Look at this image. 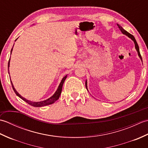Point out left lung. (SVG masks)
Returning <instances> with one entry per match:
<instances>
[{"label": "left lung", "instance_id": "8db88e82", "mask_svg": "<svg viewBox=\"0 0 148 148\" xmlns=\"http://www.w3.org/2000/svg\"><path fill=\"white\" fill-rule=\"evenodd\" d=\"M117 25H118V27H119V30H121V32L123 34H125V35H126L127 36H128V37H129V38H130V39H131L134 42V44H135V48H136V50H137V53H138V55H139V58H140V60H141V61L143 62V59H142V57H141L140 53V51H139V46H138V44H137V41H136V39H135V37H134L132 35V34H130V33H128V32H127L126 30L123 29L122 27L119 25V24H117ZM85 86H86V89H87V90H88V88H87V81H86V82H85Z\"/></svg>", "mask_w": 148, "mask_h": 148}]
</instances>
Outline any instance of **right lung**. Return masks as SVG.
I'll return each instance as SVG.
<instances>
[{"instance_id":"1","label":"right lung","mask_w":148,"mask_h":148,"mask_svg":"<svg viewBox=\"0 0 148 148\" xmlns=\"http://www.w3.org/2000/svg\"><path fill=\"white\" fill-rule=\"evenodd\" d=\"M16 39L15 40V41H16ZM12 48H13V47H12ZM12 48L11 49V53H12ZM9 62H10V59H9V62H8V71H9ZM67 75H66L65 77H63V79H62L61 82H60V83L59 86L58 87V89L56 90L55 93L53 94V96H51V97H50V98H49L48 99H46L45 100H43V101H40V102H32V101H30V100H27L26 99L23 98V97H21L20 95V94L18 93L17 91L15 90V88H14L13 84H12V81H11V84H12V88H13L14 92H15L16 94V95L18 96L19 97H20V98H21L23 100H24L25 102H26L27 103H29V104H30V106H34V107H42V106H48V105H49V104H51V103H54L55 102H56V100H57L59 99V97H60V94L62 93L63 84H64V81H65L66 78H67Z\"/></svg>"}]
</instances>
